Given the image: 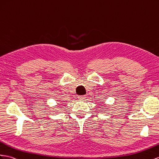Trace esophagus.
I'll list each match as a JSON object with an SVG mask.
<instances>
[{
    "instance_id": "obj_1",
    "label": "esophagus",
    "mask_w": 159,
    "mask_h": 159,
    "mask_svg": "<svg viewBox=\"0 0 159 159\" xmlns=\"http://www.w3.org/2000/svg\"><path fill=\"white\" fill-rule=\"evenodd\" d=\"M78 98L81 100H84L85 98H86V96H79Z\"/></svg>"
}]
</instances>
